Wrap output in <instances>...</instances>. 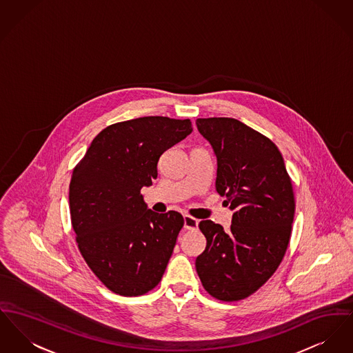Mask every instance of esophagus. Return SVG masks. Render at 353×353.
<instances>
[{
  "label": "esophagus",
  "mask_w": 353,
  "mask_h": 353,
  "mask_svg": "<svg viewBox=\"0 0 353 353\" xmlns=\"http://www.w3.org/2000/svg\"><path fill=\"white\" fill-rule=\"evenodd\" d=\"M197 227H199V220L197 219H194L189 214L184 216V228L194 230V229H197Z\"/></svg>",
  "instance_id": "1"
}]
</instances>
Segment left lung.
Masks as SVG:
<instances>
[{"label": "left lung", "instance_id": "1", "mask_svg": "<svg viewBox=\"0 0 353 353\" xmlns=\"http://www.w3.org/2000/svg\"><path fill=\"white\" fill-rule=\"evenodd\" d=\"M217 157L216 190L233 210L229 230L210 220L199 228L207 248L196 270L208 293L239 301L261 288L290 244L294 194L279 148L236 119L196 120Z\"/></svg>", "mask_w": 353, "mask_h": 353}]
</instances>
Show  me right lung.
I'll use <instances>...</instances> for the list:
<instances>
[{"instance_id": "right-lung-1", "label": "right lung", "mask_w": 353, "mask_h": 353, "mask_svg": "<svg viewBox=\"0 0 353 353\" xmlns=\"http://www.w3.org/2000/svg\"><path fill=\"white\" fill-rule=\"evenodd\" d=\"M192 132L190 120L163 116L109 125L74 166L69 209L88 267L121 296L157 287L184 225L176 210L154 213L141 188L157 177L160 156Z\"/></svg>"}]
</instances>
